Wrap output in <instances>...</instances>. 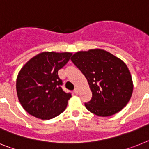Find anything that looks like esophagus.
I'll use <instances>...</instances> for the list:
<instances>
[{
  "label": "esophagus",
  "instance_id": "34e87169",
  "mask_svg": "<svg viewBox=\"0 0 149 149\" xmlns=\"http://www.w3.org/2000/svg\"><path fill=\"white\" fill-rule=\"evenodd\" d=\"M74 93H75L76 95L78 94V90H77V89H74Z\"/></svg>",
  "mask_w": 149,
  "mask_h": 149
}]
</instances>
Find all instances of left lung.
I'll use <instances>...</instances> for the list:
<instances>
[{
  "instance_id": "obj_1",
  "label": "left lung",
  "mask_w": 149,
  "mask_h": 149,
  "mask_svg": "<svg viewBox=\"0 0 149 149\" xmlns=\"http://www.w3.org/2000/svg\"><path fill=\"white\" fill-rule=\"evenodd\" d=\"M86 77L93 96L86 109L98 116H110L123 109L132 95V77L126 64L102 49L78 51L71 58Z\"/></svg>"
}]
</instances>
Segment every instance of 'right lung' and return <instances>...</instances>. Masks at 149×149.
<instances>
[{"label":"right lung","mask_w":149,"mask_h":149,"mask_svg":"<svg viewBox=\"0 0 149 149\" xmlns=\"http://www.w3.org/2000/svg\"><path fill=\"white\" fill-rule=\"evenodd\" d=\"M72 53L42 52L24 65L18 74V98L26 111L41 119H51L62 113L71 93L62 89L58 71L68 62Z\"/></svg>","instance_id":"add662e5"}]
</instances>
